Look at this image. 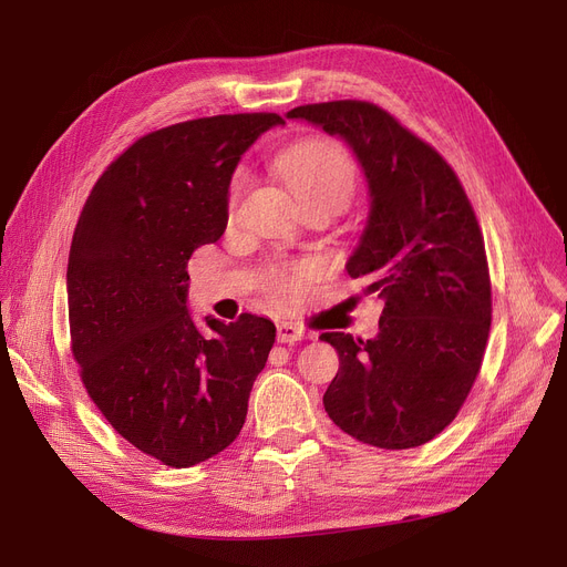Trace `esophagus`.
I'll use <instances>...</instances> for the list:
<instances>
[{
  "label": "esophagus",
  "instance_id": "obj_1",
  "mask_svg": "<svg viewBox=\"0 0 567 567\" xmlns=\"http://www.w3.org/2000/svg\"><path fill=\"white\" fill-rule=\"evenodd\" d=\"M310 333L303 329V326H296V323H280L278 326V342H299V340H308Z\"/></svg>",
  "mask_w": 567,
  "mask_h": 567
}]
</instances>
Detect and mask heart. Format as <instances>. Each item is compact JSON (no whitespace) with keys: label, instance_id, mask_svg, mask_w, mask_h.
<instances>
[{"label":"heart","instance_id":"heart-1","mask_svg":"<svg viewBox=\"0 0 567 567\" xmlns=\"http://www.w3.org/2000/svg\"><path fill=\"white\" fill-rule=\"evenodd\" d=\"M274 165L282 174L285 184L296 195L303 206L315 199L336 197L347 202L355 188V172L351 158L342 152L340 146L323 144V142H308L296 144L278 152L274 156ZM248 188V174L236 172L229 195H227V208L229 214L236 212L238 202H241L244 193ZM310 268L303 264L296 266H278L271 271V289L282 296V299H296L301 296L308 285Z\"/></svg>","mask_w":567,"mask_h":567}]
</instances>
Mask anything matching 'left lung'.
<instances>
[{
    "label": "left lung",
    "instance_id": "1",
    "mask_svg": "<svg viewBox=\"0 0 567 567\" xmlns=\"http://www.w3.org/2000/svg\"><path fill=\"white\" fill-rule=\"evenodd\" d=\"M287 116L344 137L372 197L347 274L385 306L374 340L319 336L340 355L326 413L374 449H415L455 421L483 365L492 282L478 218L449 161L383 107L331 101Z\"/></svg>",
    "mask_w": 567,
    "mask_h": 567
}]
</instances>
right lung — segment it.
I'll use <instances>...</instances> for the list:
<instances>
[{
	"label": "right lung",
	"mask_w": 567,
	"mask_h": 567,
	"mask_svg": "<svg viewBox=\"0 0 567 567\" xmlns=\"http://www.w3.org/2000/svg\"><path fill=\"white\" fill-rule=\"evenodd\" d=\"M274 112L190 118L135 140L89 193L69 252L71 351L105 421L144 455L186 468L241 432L276 326L244 312L202 333L188 259L227 227V188Z\"/></svg>",
	"instance_id": "obj_1"
}]
</instances>
